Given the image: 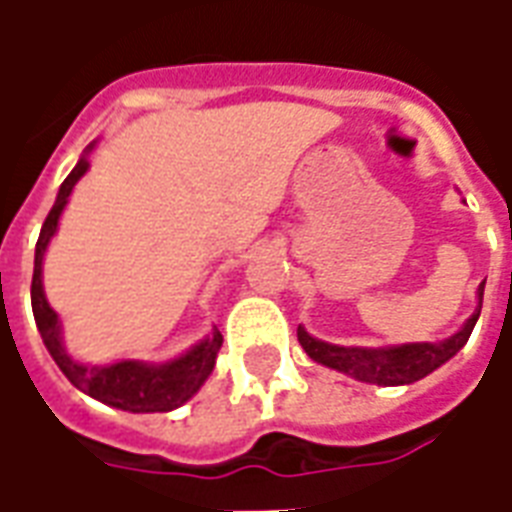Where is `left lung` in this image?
Masks as SVG:
<instances>
[{"label": "left lung", "instance_id": "obj_1", "mask_svg": "<svg viewBox=\"0 0 512 512\" xmlns=\"http://www.w3.org/2000/svg\"><path fill=\"white\" fill-rule=\"evenodd\" d=\"M483 288L485 282L480 285V310H483ZM480 310L466 321L461 332L441 340V343H408L395 345V348H378V351L376 348H343V345H329L315 340L301 326L299 343L310 359L326 367H334L340 373H348V376L359 378V381H367V384H414V381L433 373L436 367H441L447 359H452L461 351L466 340H469V334H472L474 323L480 318Z\"/></svg>", "mask_w": 512, "mask_h": 512}]
</instances>
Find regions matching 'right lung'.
<instances>
[{
  "label": "right lung",
  "mask_w": 512,
  "mask_h": 512,
  "mask_svg": "<svg viewBox=\"0 0 512 512\" xmlns=\"http://www.w3.org/2000/svg\"><path fill=\"white\" fill-rule=\"evenodd\" d=\"M87 172V158H82L73 172L65 178L60 186L57 202L43 222L40 230L38 246H35V274H32V312H35V323L43 337V343L54 356V362L60 365L65 378L71 381L76 389H82L95 400H101L106 406L123 408V411H134V414H147V411H172V408L183 406L202 384L211 376L213 365H216V354L222 348V334L213 332L205 343L194 345L189 354H183L175 362L167 365H142V362H117L109 367H84L76 365L71 356L62 351L60 343V323H57V312L51 310L49 301L43 296V282H40V266H43V252L49 246L51 235L57 230L60 213L65 202L71 197L76 180Z\"/></svg>",
  "instance_id": "obj_1"
}]
</instances>
